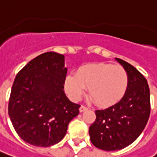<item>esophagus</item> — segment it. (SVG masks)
<instances>
[{"instance_id":"esophagus-1","label":"esophagus","mask_w":157,"mask_h":157,"mask_svg":"<svg viewBox=\"0 0 157 157\" xmlns=\"http://www.w3.org/2000/svg\"><path fill=\"white\" fill-rule=\"evenodd\" d=\"M87 109H88V108H87L86 106H83V105L81 106V107H80V109H79L80 112H83V111L87 110Z\"/></svg>"}]
</instances>
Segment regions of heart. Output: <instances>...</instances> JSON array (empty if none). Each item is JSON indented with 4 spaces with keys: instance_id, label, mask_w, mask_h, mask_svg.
I'll return each instance as SVG.
<instances>
[{
    "instance_id": "heart-1",
    "label": "heart",
    "mask_w": 157,
    "mask_h": 157,
    "mask_svg": "<svg viewBox=\"0 0 157 157\" xmlns=\"http://www.w3.org/2000/svg\"><path fill=\"white\" fill-rule=\"evenodd\" d=\"M128 86V75L122 66L96 62L82 66L75 75L65 79V89L75 100H79L89 89V95L101 107L114 105L123 98Z\"/></svg>"
}]
</instances>
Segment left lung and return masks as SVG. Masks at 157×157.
<instances>
[{"label":"left lung","instance_id":"1","mask_svg":"<svg viewBox=\"0 0 157 157\" xmlns=\"http://www.w3.org/2000/svg\"><path fill=\"white\" fill-rule=\"evenodd\" d=\"M116 60L128 75L126 94L115 105L95 110V121L89 130L91 143L106 151L124 149L135 142L143 132L150 115L147 80L131 64L119 58Z\"/></svg>","mask_w":157,"mask_h":157}]
</instances>
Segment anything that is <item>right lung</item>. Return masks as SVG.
<instances>
[{"label":"right lung","instance_id":"add662e5","mask_svg":"<svg viewBox=\"0 0 157 157\" xmlns=\"http://www.w3.org/2000/svg\"><path fill=\"white\" fill-rule=\"evenodd\" d=\"M64 56L41 54L14 78L8 115L16 133L26 143L49 147L65 136L68 125L81 105L68 100L63 89L67 75Z\"/></svg>","mask_w":157,"mask_h":157}]
</instances>
